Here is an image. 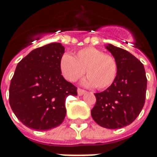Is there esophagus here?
I'll use <instances>...</instances> for the list:
<instances>
[{"instance_id":"esophagus-1","label":"esophagus","mask_w":157,"mask_h":157,"mask_svg":"<svg viewBox=\"0 0 157 157\" xmlns=\"http://www.w3.org/2000/svg\"><path fill=\"white\" fill-rule=\"evenodd\" d=\"M86 92L85 90H83V89H82V88L77 89V93H78L79 96L83 95V94H84V93H86Z\"/></svg>"}]
</instances>
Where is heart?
Here are the masks:
<instances>
[{"mask_svg": "<svg viewBox=\"0 0 157 157\" xmlns=\"http://www.w3.org/2000/svg\"><path fill=\"white\" fill-rule=\"evenodd\" d=\"M59 69L67 81L75 82L86 74L85 84L103 90L111 86L118 75V63L111 55L93 47H86L75 53V57L64 54L59 59Z\"/></svg>", "mask_w": 157, "mask_h": 157, "instance_id": "obj_1", "label": "heart"}]
</instances>
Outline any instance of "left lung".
I'll use <instances>...</instances> for the list:
<instances>
[{
	"label": "left lung",
	"instance_id": "obj_1",
	"mask_svg": "<svg viewBox=\"0 0 157 157\" xmlns=\"http://www.w3.org/2000/svg\"><path fill=\"white\" fill-rule=\"evenodd\" d=\"M106 48L118 63V75L111 86L95 93L97 102L91 113L98 124L114 129L130 124L141 112L147 78L143 64L129 52L113 44Z\"/></svg>",
	"mask_w": 157,
	"mask_h": 157
}]
</instances>
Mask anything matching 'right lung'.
I'll list each match as a JSON object with an SVG mask.
<instances>
[{
	"label": "right lung",
	"instance_id": "1",
	"mask_svg": "<svg viewBox=\"0 0 157 157\" xmlns=\"http://www.w3.org/2000/svg\"><path fill=\"white\" fill-rule=\"evenodd\" d=\"M64 52L60 43H51L33 49L17 65L9 103L29 128L47 130L59 126L66 114V98L77 95V87L61 75L59 59Z\"/></svg>",
	"mask_w": 157,
	"mask_h": 157
}]
</instances>
